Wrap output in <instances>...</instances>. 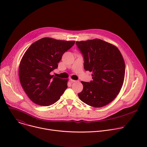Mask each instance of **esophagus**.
Masks as SVG:
<instances>
[{
    "mask_svg": "<svg viewBox=\"0 0 147 147\" xmlns=\"http://www.w3.org/2000/svg\"><path fill=\"white\" fill-rule=\"evenodd\" d=\"M70 81L71 82H75L77 81H76V80H73V79H70Z\"/></svg>",
    "mask_w": 147,
    "mask_h": 147,
    "instance_id": "obj_1",
    "label": "esophagus"
}]
</instances>
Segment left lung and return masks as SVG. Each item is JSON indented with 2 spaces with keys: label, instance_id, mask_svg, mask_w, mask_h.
Listing matches in <instances>:
<instances>
[{
  "label": "left lung",
  "instance_id": "8db88e82",
  "mask_svg": "<svg viewBox=\"0 0 147 147\" xmlns=\"http://www.w3.org/2000/svg\"><path fill=\"white\" fill-rule=\"evenodd\" d=\"M84 57L85 70L92 72V80L81 81L80 99L90 106L100 108L111 102L119 93L125 75V63L119 50L99 39L77 41Z\"/></svg>",
  "mask_w": 147,
  "mask_h": 147
}]
</instances>
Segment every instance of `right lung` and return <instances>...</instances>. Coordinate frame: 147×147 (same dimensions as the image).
Returning a JSON list of instances; mask_svg holds the SVG:
<instances>
[{
    "label": "right lung",
    "mask_w": 147,
    "mask_h": 147,
    "mask_svg": "<svg viewBox=\"0 0 147 147\" xmlns=\"http://www.w3.org/2000/svg\"><path fill=\"white\" fill-rule=\"evenodd\" d=\"M75 41L43 38L26 51L19 66L21 84L29 98L41 106H49L57 101L67 88V79L51 75L57 63Z\"/></svg>",
    "instance_id": "add662e5"
}]
</instances>
